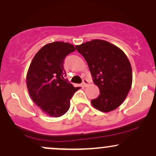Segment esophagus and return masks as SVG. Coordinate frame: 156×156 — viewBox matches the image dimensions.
Wrapping results in <instances>:
<instances>
[{
  "label": "esophagus",
  "mask_w": 156,
  "mask_h": 156,
  "mask_svg": "<svg viewBox=\"0 0 156 156\" xmlns=\"http://www.w3.org/2000/svg\"><path fill=\"white\" fill-rule=\"evenodd\" d=\"M89 84V81L88 80H87V79H83V82H82V85L83 86V87H87V86H88Z\"/></svg>",
  "instance_id": "34e87169"
}]
</instances>
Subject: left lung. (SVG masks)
Returning a JSON list of instances; mask_svg holds the SVG:
<instances>
[{"label":"left lung","mask_w":156,"mask_h":156,"mask_svg":"<svg viewBox=\"0 0 156 156\" xmlns=\"http://www.w3.org/2000/svg\"><path fill=\"white\" fill-rule=\"evenodd\" d=\"M88 64L100 94L92 100L98 110L109 112L120 105L132 85V69L125 53L114 44L94 39L76 46Z\"/></svg>","instance_id":"8db88e82"}]
</instances>
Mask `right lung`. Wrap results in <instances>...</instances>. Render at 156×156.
Returning a JSON list of instances; mask_svg holds the SVG:
<instances>
[{
    "label": "right lung",
    "instance_id": "right-lung-1",
    "mask_svg": "<svg viewBox=\"0 0 156 156\" xmlns=\"http://www.w3.org/2000/svg\"><path fill=\"white\" fill-rule=\"evenodd\" d=\"M76 51L72 44L54 42L36 53L28 68L26 84L32 101L47 115L58 117L70 106V99L80 87L64 79V60Z\"/></svg>",
    "mask_w": 156,
    "mask_h": 156
}]
</instances>
